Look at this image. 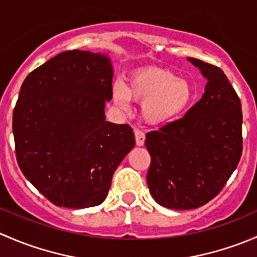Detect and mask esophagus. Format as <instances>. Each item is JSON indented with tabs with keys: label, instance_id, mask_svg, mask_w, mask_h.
<instances>
[{
	"label": "esophagus",
	"instance_id": "esophagus-1",
	"mask_svg": "<svg viewBox=\"0 0 257 257\" xmlns=\"http://www.w3.org/2000/svg\"><path fill=\"white\" fill-rule=\"evenodd\" d=\"M134 136H136V143L138 147H142L145 141V134L144 132L139 131V129H134Z\"/></svg>",
	"mask_w": 257,
	"mask_h": 257
}]
</instances>
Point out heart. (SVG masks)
I'll use <instances>...</instances> for the list:
<instances>
[{
    "instance_id": "obj_1",
    "label": "heart",
    "mask_w": 257,
    "mask_h": 257,
    "mask_svg": "<svg viewBox=\"0 0 257 257\" xmlns=\"http://www.w3.org/2000/svg\"><path fill=\"white\" fill-rule=\"evenodd\" d=\"M193 97L188 80L178 78L172 71L148 67L134 72L126 85H113L114 102L121 108L131 99L143 102L142 116L149 124H163L185 110Z\"/></svg>"
}]
</instances>
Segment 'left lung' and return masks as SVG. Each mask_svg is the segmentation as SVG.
I'll return each mask as SVG.
<instances>
[{
  "label": "left lung",
  "instance_id": "1",
  "mask_svg": "<svg viewBox=\"0 0 257 257\" xmlns=\"http://www.w3.org/2000/svg\"><path fill=\"white\" fill-rule=\"evenodd\" d=\"M208 79L205 93L183 118L147 134L152 162L147 183L154 200L168 209L189 210L214 199L242 153V112L224 72L188 58Z\"/></svg>",
  "mask_w": 257,
  "mask_h": 257
}]
</instances>
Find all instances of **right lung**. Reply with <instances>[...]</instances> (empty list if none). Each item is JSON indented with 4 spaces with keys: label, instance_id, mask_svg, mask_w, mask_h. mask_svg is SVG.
I'll use <instances>...</instances> for the list:
<instances>
[{
    "label": "right lung",
    "instance_id": "obj_1",
    "mask_svg": "<svg viewBox=\"0 0 257 257\" xmlns=\"http://www.w3.org/2000/svg\"><path fill=\"white\" fill-rule=\"evenodd\" d=\"M112 79L109 57L73 49L22 83L12 120L18 167L54 205L102 204L114 172L136 145L131 125L105 120Z\"/></svg>",
    "mask_w": 257,
    "mask_h": 257
}]
</instances>
